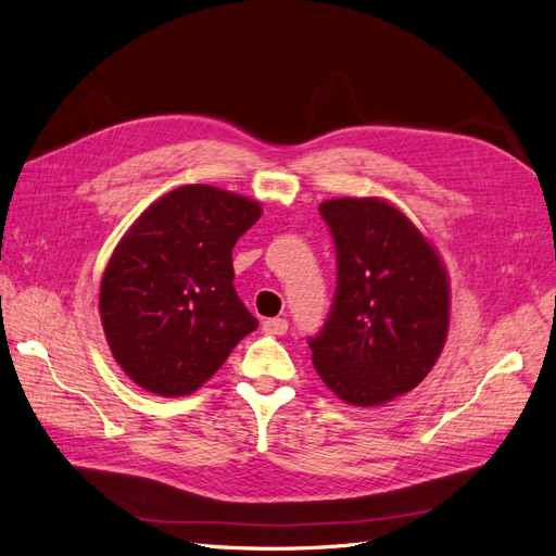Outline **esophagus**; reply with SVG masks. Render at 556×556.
Returning <instances> with one entry per match:
<instances>
[{
    "mask_svg": "<svg viewBox=\"0 0 556 556\" xmlns=\"http://www.w3.org/2000/svg\"><path fill=\"white\" fill-rule=\"evenodd\" d=\"M262 329H264L266 333L282 336V333H288V319H285V317H271V319H264V323H262Z\"/></svg>",
    "mask_w": 556,
    "mask_h": 556,
    "instance_id": "34e87169",
    "label": "esophagus"
}]
</instances>
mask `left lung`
<instances>
[{"instance_id": "left-lung-1", "label": "left lung", "mask_w": 556, "mask_h": 556, "mask_svg": "<svg viewBox=\"0 0 556 556\" xmlns=\"http://www.w3.org/2000/svg\"><path fill=\"white\" fill-rule=\"evenodd\" d=\"M336 248V292L323 329L308 336L313 364L352 406L410 392L447 336V274L406 215L380 199L319 204Z\"/></svg>"}]
</instances>
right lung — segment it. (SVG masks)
<instances>
[{"label":"right lung","mask_w":556,"mask_h":556,"mask_svg":"<svg viewBox=\"0 0 556 556\" xmlns=\"http://www.w3.org/2000/svg\"><path fill=\"white\" fill-rule=\"evenodd\" d=\"M260 215L245 197L182 185L117 243L99 311L115 362L143 390L192 394L257 329L233 290L231 250Z\"/></svg>","instance_id":"1"}]
</instances>
